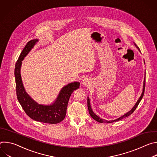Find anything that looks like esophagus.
<instances>
[{"mask_svg":"<svg viewBox=\"0 0 157 157\" xmlns=\"http://www.w3.org/2000/svg\"><path fill=\"white\" fill-rule=\"evenodd\" d=\"M82 83L84 84V85H87L89 84V79L87 78H85L82 81Z\"/></svg>","mask_w":157,"mask_h":157,"instance_id":"1","label":"esophagus"}]
</instances>
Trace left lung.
<instances>
[{
    "label": "left lung",
    "instance_id": "obj_1",
    "mask_svg": "<svg viewBox=\"0 0 157 157\" xmlns=\"http://www.w3.org/2000/svg\"><path fill=\"white\" fill-rule=\"evenodd\" d=\"M135 45H136V47H137V48L140 50V49H139V47L137 45V44H136V43H135ZM145 79H144V88H143V92H142V94L141 96L140 97L139 99L138 100V101L137 102V103L136 104V105H134V107L132 108V109L130 111H129L128 113H127V114H125V115L122 116V117H119V119H116V120L107 121L103 120V119H101L100 117H99L98 116H96V115L93 113V110H92V109H91V105H90V102H89V99H87V107H88V110H89V114H90V116L92 117V118H93V119H94V120H96V121H98V122H100V123H112V122H116V121H120V120H121V119H124V118H125V117H128V116L131 115V114L133 113V112L135 111V110L136 109V108L137 107L138 105L139 104V103H140V101L142 100V98H143V96H144V91H145Z\"/></svg>",
    "mask_w": 157,
    "mask_h": 157
}]
</instances>
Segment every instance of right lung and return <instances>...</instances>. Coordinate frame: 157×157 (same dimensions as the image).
Returning <instances> with one entry per match:
<instances>
[{
    "mask_svg": "<svg viewBox=\"0 0 157 157\" xmlns=\"http://www.w3.org/2000/svg\"><path fill=\"white\" fill-rule=\"evenodd\" d=\"M38 40L29 41L21 51L15 64V78L17 97L27 115L34 121L47 124H57L65 117L69 99L73 92L79 87V82H75L64 86L60 91L56 101L50 105H43L35 102L25 92L20 75L21 61L29 53Z\"/></svg>",
    "mask_w": 157,
    "mask_h": 157,
    "instance_id": "right-lung-1",
    "label": "right lung"
}]
</instances>
